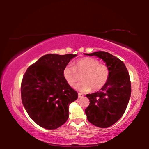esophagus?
I'll list each match as a JSON object with an SVG mask.
<instances>
[{
	"label": "esophagus",
	"instance_id": "1",
	"mask_svg": "<svg viewBox=\"0 0 149 149\" xmlns=\"http://www.w3.org/2000/svg\"><path fill=\"white\" fill-rule=\"evenodd\" d=\"M78 97L82 98V97H84V95H82L81 94V93H78Z\"/></svg>",
	"mask_w": 149,
	"mask_h": 149
}]
</instances>
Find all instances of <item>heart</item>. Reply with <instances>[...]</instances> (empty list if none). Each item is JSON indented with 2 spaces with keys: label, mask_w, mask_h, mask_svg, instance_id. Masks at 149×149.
<instances>
[{
  "label": "heart",
  "mask_w": 149,
  "mask_h": 149,
  "mask_svg": "<svg viewBox=\"0 0 149 149\" xmlns=\"http://www.w3.org/2000/svg\"><path fill=\"white\" fill-rule=\"evenodd\" d=\"M81 76V82L75 86V89L81 93H86L91 89L98 91L104 86L109 77L110 71L107 65L100 64L99 60L93 58H84L78 60L74 65L68 64L63 71V75L70 86H74Z\"/></svg>",
  "instance_id": "1"
}]
</instances>
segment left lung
Here are the masks:
<instances>
[{"mask_svg":"<svg viewBox=\"0 0 149 149\" xmlns=\"http://www.w3.org/2000/svg\"><path fill=\"white\" fill-rule=\"evenodd\" d=\"M85 54L102 59L109 68V77L104 86L99 91L86 95L90 104L85 110L90 123L107 128L122 118L127 107L132 91L130 75L124 63L107 52Z\"/></svg>","mask_w":149,"mask_h":149,"instance_id":"1","label":"left lung"}]
</instances>
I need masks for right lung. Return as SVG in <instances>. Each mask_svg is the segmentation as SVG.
Instances as JSON below:
<instances>
[{"label": "right lung", "instance_id": "1", "mask_svg": "<svg viewBox=\"0 0 149 149\" xmlns=\"http://www.w3.org/2000/svg\"><path fill=\"white\" fill-rule=\"evenodd\" d=\"M77 54H48L27 69L22 79L21 95L29 117L41 127L54 130L66 122L69 106L77 93L63 75L65 67Z\"/></svg>", "mask_w": 149, "mask_h": 149}]
</instances>
